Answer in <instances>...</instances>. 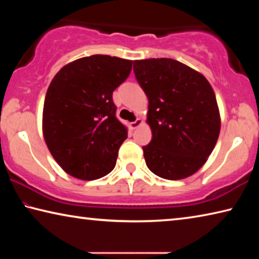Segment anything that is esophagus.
Returning <instances> with one entry per match:
<instances>
[{
  "label": "esophagus",
  "mask_w": 259,
  "mask_h": 259,
  "mask_svg": "<svg viewBox=\"0 0 259 259\" xmlns=\"http://www.w3.org/2000/svg\"><path fill=\"white\" fill-rule=\"evenodd\" d=\"M142 124H143V120H142V119H137L136 121L131 122V123H130V128L133 129V130H134V129H137L138 126H140Z\"/></svg>",
  "instance_id": "obj_1"
}]
</instances>
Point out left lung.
<instances>
[{
  "label": "left lung",
  "instance_id": "1",
  "mask_svg": "<svg viewBox=\"0 0 259 259\" xmlns=\"http://www.w3.org/2000/svg\"><path fill=\"white\" fill-rule=\"evenodd\" d=\"M134 72L148 98L152 140L143 147L146 165L169 181L192 176L207 162L221 131L212 87L171 58L134 60Z\"/></svg>",
  "mask_w": 259,
  "mask_h": 259
}]
</instances>
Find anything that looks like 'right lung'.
Listing matches in <instances>:
<instances>
[{"instance_id": "obj_1", "label": "right lung", "mask_w": 259, "mask_h": 259, "mask_svg": "<svg viewBox=\"0 0 259 259\" xmlns=\"http://www.w3.org/2000/svg\"><path fill=\"white\" fill-rule=\"evenodd\" d=\"M133 60L107 55L83 57L52 78L43 106L42 131L61 169L82 181L114 169L128 129L116 119L113 91L129 76Z\"/></svg>"}]
</instances>
